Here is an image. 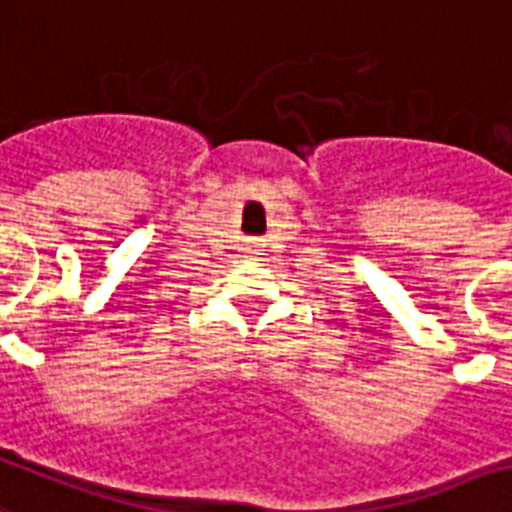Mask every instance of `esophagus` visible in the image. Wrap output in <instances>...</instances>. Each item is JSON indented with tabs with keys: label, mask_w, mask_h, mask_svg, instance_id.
<instances>
[{
	"label": "esophagus",
	"mask_w": 512,
	"mask_h": 512,
	"mask_svg": "<svg viewBox=\"0 0 512 512\" xmlns=\"http://www.w3.org/2000/svg\"><path fill=\"white\" fill-rule=\"evenodd\" d=\"M243 251L248 253V256H259V253L264 251V243H261L259 237H251V240H245Z\"/></svg>",
	"instance_id": "esophagus-1"
}]
</instances>
